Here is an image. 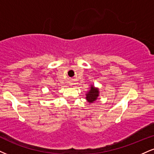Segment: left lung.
I'll return each mask as SVG.
<instances>
[{"mask_svg":"<svg viewBox=\"0 0 154 154\" xmlns=\"http://www.w3.org/2000/svg\"><path fill=\"white\" fill-rule=\"evenodd\" d=\"M99 95V91L97 88H95L93 86H91V88L89 90L88 94L86 95V98L89 103H92L94 101L97 100V97Z\"/></svg>","mask_w":154,"mask_h":154,"instance_id":"1","label":"left lung"}]
</instances>
